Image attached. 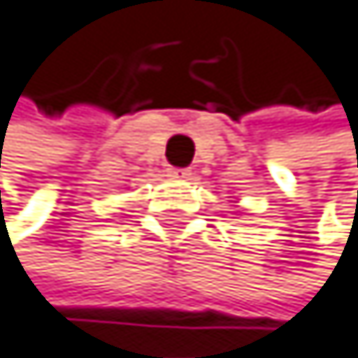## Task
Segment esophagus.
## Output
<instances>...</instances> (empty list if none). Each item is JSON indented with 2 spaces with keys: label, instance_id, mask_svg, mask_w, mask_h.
Returning <instances> with one entry per match:
<instances>
[{
  "label": "esophagus",
  "instance_id": "obj_1",
  "mask_svg": "<svg viewBox=\"0 0 358 358\" xmlns=\"http://www.w3.org/2000/svg\"><path fill=\"white\" fill-rule=\"evenodd\" d=\"M169 176L178 178V180H187V178H192V171L189 169H169Z\"/></svg>",
  "mask_w": 358,
  "mask_h": 358
}]
</instances>
